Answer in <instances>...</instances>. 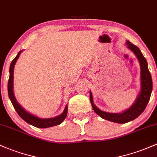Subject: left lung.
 <instances>
[{
    "instance_id": "obj_1",
    "label": "left lung",
    "mask_w": 157,
    "mask_h": 157,
    "mask_svg": "<svg viewBox=\"0 0 157 157\" xmlns=\"http://www.w3.org/2000/svg\"><path fill=\"white\" fill-rule=\"evenodd\" d=\"M126 47L135 54L139 60L140 68H141V89L132 105L129 109L121 113L104 112V111L100 110L94 104L92 93L90 91V103L94 112L102 118L114 123H117V124H125V123L129 122L137 118L145 109L153 90L152 78L148 70L147 63L145 58L143 56L141 52L136 45H133L128 40H126Z\"/></svg>"
}]
</instances>
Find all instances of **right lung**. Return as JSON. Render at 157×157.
Instances as JSON below:
<instances>
[{
    "label": "right lung",
    "instance_id": "1",
    "mask_svg": "<svg viewBox=\"0 0 157 157\" xmlns=\"http://www.w3.org/2000/svg\"><path fill=\"white\" fill-rule=\"evenodd\" d=\"M23 50H21L16 55V57L13 59V61L11 62L10 67V78L9 82H8V95H9V98L10 99L12 104H13V107L16 109L18 115L21 117L25 122L28 124H31V125L36 126L37 128H48L54 126L56 125H59L61 124L64 119L67 117V108L68 106L66 105L65 109L63 112L60 114V115L56 116V117H52V118H41L37 116H35L32 114L31 113L27 112L26 110L22 107L18 101L16 100V97L14 95V91H13V74H14V67L16 65V61H17L18 57L21 55Z\"/></svg>",
    "mask_w": 157,
    "mask_h": 157
}]
</instances>
